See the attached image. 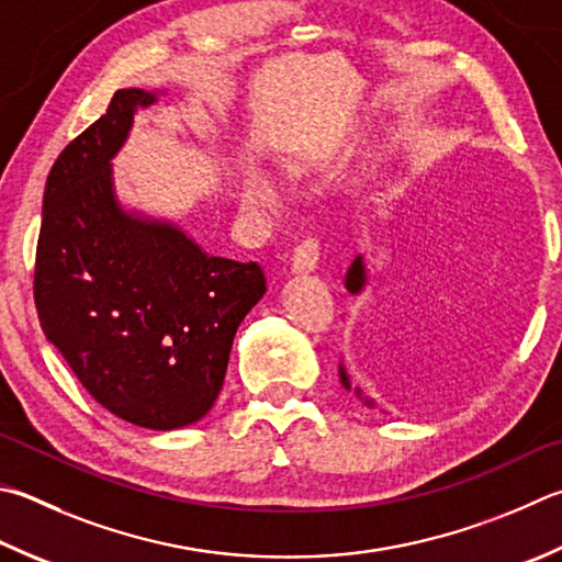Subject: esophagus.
Here are the masks:
<instances>
[{
	"label": "esophagus",
	"instance_id": "obj_1",
	"mask_svg": "<svg viewBox=\"0 0 562 562\" xmlns=\"http://www.w3.org/2000/svg\"><path fill=\"white\" fill-rule=\"evenodd\" d=\"M319 262V240L307 238L302 240L292 252V270L294 272H312Z\"/></svg>",
	"mask_w": 562,
	"mask_h": 562
}]
</instances>
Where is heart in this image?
I'll list each match as a JSON object with an SVG mask.
<instances>
[{
  "label": "heart",
  "instance_id": "obj_1",
  "mask_svg": "<svg viewBox=\"0 0 562 562\" xmlns=\"http://www.w3.org/2000/svg\"><path fill=\"white\" fill-rule=\"evenodd\" d=\"M284 169L290 171L294 177H302L307 175V171L314 169V159L310 157H292L284 161ZM246 189H248V196L258 203L262 209H274L280 203V193H278V183H274L272 175H268L265 169H255L250 171V177L246 181Z\"/></svg>",
  "mask_w": 562,
  "mask_h": 562
}]
</instances>
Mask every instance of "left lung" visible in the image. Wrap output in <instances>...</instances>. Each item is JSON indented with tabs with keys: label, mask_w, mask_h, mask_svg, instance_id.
Listing matches in <instances>:
<instances>
[{
	"label": "left lung",
	"mask_w": 562,
	"mask_h": 562,
	"mask_svg": "<svg viewBox=\"0 0 562 562\" xmlns=\"http://www.w3.org/2000/svg\"><path fill=\"white\" fill-rule=\"evenodd\" d=\"M344 284H346V290H349L351 294H361V292H363V288H366V265H363V255H356V260L351 262L349 272H346ZM339 379H341V385L346 387V391H351V387H353V385H351V375L346 373V366H344V363H339ZM353 393L359 395L366 405L373 407V401H371V397H366V395L361 393V387H353Z\"/></svg>",
	"instance_id": "left-lung-1"
}]
</instances>
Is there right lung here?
Here are the masks:
<instances>
[{
  "label": "right lung",
  "instance_id": "obj_1",
  "mask_svg": "<svg viewBox=\"0 0 562 562\" xmlns=\"http://www.w3.org/2000/svg\"><path fill=\"white\" fill-rule=\"evenodd\" d=\"M159 95L117 90L50 167L34 300L46 339L86 391L122 420L167 432L216 403L265 278L258 262L216 258L175 221L120 203L112 159L137 110Z\"/></svg>",
  "mask_w": 562,
  "mask_h": 562
}]
</instances>
